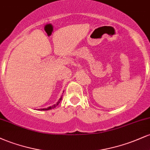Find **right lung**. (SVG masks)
Returning a JSON list of instances; mask_svg holds the SVG:
<instances>
[{
	"label": "right lung",
	"instance_id": "right-lung-1",
	"mask_svg": "<svg viewBox=\"0 0 150 150\" xmlns=\"http://www.w3.org/2000/svg\"><path fill=\"white\" fill-rule=\"evenodd\" d=\"M61 99H62V97L60 98V99H59V101H58L57 103H56V104H54V105H53L52 106H49V107H48V108H40V109H39V110H40V111H47V110H50V109H52V108H56V106H58V104H59V103H60V101H61Z\"/></svg>",
	"mask_w": 150,
	"mask_h": 150
}]
</instances>
